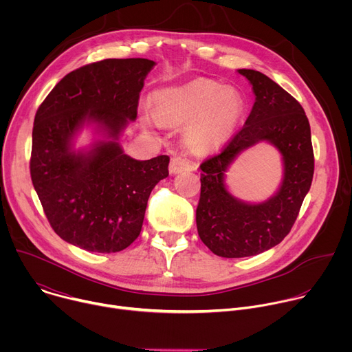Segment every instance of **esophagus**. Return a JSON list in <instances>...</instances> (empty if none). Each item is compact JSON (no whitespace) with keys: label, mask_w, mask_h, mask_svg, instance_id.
Returning <instances> with one entry per match:
<instances>
[{"label":"esophagus","mask_w":352,"mask_h":352,"mask_svg":"<svg viewBox=\"0 0 352 352\" xmlns=\"http://www.w3.org/2000/svg\"><path fill=\"white\" fill-rule=\"evenodd\" d=\"M193 166V163L186 159L185 156L182 155H177L171 159V163H170V173L171 174H178V173H182V171H186L189 170L190 167Z\"/></svg>","instance_id":"esophagus-1"}]
</instances>
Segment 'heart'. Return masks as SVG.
I'll return each instance as SVG.
<instances>
[{
  "label": "heart",
  "instance_id": "heart-1",
  "mask_svg": "<svg viewBox=\"0 0 352 352\" xmlns=\"http://www.w3.org/2000/svg\"><path fill=\"white\" fill-rule=\"evenodd\" d=\"M155 107L160 118L186 124V142L195 148H209L228 138L242 114V98L223 85L200 79L190 83L167 87L155 93ZM146 124L157 125V118L143 113Z\"/></svg>",
  "mask_w": 352,
  "mask_h": 352
}]
</instances>
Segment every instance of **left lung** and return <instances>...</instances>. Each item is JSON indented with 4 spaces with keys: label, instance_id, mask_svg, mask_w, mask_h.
I'll list each match as a JSON object with an SVG mask.
<instances>
[{
    "label": "left lung",
    "instance_id": "obj_1",
    "mask_svg": "<svg viewBox=\"0 0 352 352\" xmlns=\"http://www.w3.org/2000/svg\"><path fill=\"white\" fill-rule=\"evenodd\" d=\"M256 96L245 125L216 156L200 164V199L196 226L202 242L221 258L259 255L291 231L311 188L315 157L308 117L296 100L269 76L239 69ZM266 140L283 156L285 178L266 203L245 204L223 185V173L243 149Z\"/></svg>",
    "mask_w": 352,
    "mask_h": 352
}]
</instances>
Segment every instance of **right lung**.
Instances as JSON below:
<instances>
[{
    "mask_svg": "<svg viewBox=\"0 0 352 352\" xmlns=\"http://www.w3.org/2000/svg\"><path fill=\"white\" fill-rule=\"evenodd\" d=\"M155 61L103 60L65 75L37 109L30 177L44 214L64 241L89 252L113 254L140 234L147 199L168 175V156L135 160L117 142L138 114L139 93ZM85 120L111 140L89 153L72 150Z\"/></svg>",
    "mask_w": 352,
    "mask_h": 352,
    "instance_id": "right-lung-1",
    "label": "right lung"
}]
</instances>
